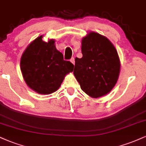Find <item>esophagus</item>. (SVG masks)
Wrapping results in <instances>:
<instances>
[{"mask_svg": "<svg viewBox=\"0 0 146 146\" xmlns=\"http://www.w3.org/2000/svg\"><path fill=\"white\" fill-rule=\"evenodd\" d=\"M70 61H71V62L73 63V64H75V58H73V57L71 59V60H70Z\"/></svg>", "mask_w": 146, "mask_h": 146, "instance_id": "obj_1", "label": "esophagus"}]
</instances>
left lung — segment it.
<instances>
[{
	"mask_svg": "<svg viewBox=\"0 0 146 146\" xmlns=\"http://www.w3.org/2000/svg\"><path fill=\"white\" fill-rule=\"evenodd\" d=\"M82 58H75L73 71L82 90L94 99L108 94L120 74L116 49L106 36L91 31L82 38Z\"/></svg>",
	"mask_w": 146,
	"mask_h": 146,
	"instance_id": "8db88e82",
	"label": "left lung"
}]
</instances>
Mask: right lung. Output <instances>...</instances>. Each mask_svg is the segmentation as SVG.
<instances>
[{
  "mask_svg": "<svg viewBox=\"0 0 146 146\" xmlns=\"http://www.w3.org/2000/svg\"><path fill=\"white\" fill-rule=\"evenodd\" d=\"M43 35L28 45L20 60V69L26 85L41 94H50L60 86L74 65L64 60L56 49L55 40L43 41Z\"/></svg>",
  "mask_w": 146,
  "mask_h": 146,
  "instance_id": "right-lung-1",
  "label": "right lung"
}]
</instances>
